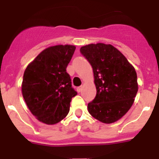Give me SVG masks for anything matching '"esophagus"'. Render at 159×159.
Segmentation results:
<instances>
[{
    "mask_svg": "<svg viewBox=\"0 0 159 159\" xmlns=\"http://www.w3.org/2000/svg\"><path fill=\"white\" fill-rule=\"evenodd\" d=\"M82 89L83 86H79V87H78V89H77V91H78V92H81V91H82Z\"/></svg>",
    "mask_w": 159,
    "mask_h": 159,
    "instance_id": "obj_1",
    "label": "esophagus"
}]
</instances>
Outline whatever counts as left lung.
Listing matches in <instances>:
<instances>
[{
    "label": "left lung",
    "mask_w": 159,
    "mask_h": 159,
    "mask_svg": "<svg viewBox=\"0 0 159 159\" xmlns=\"http://www.w3.org/2000/svg\"><path fill=\"white\" fill-rule=\"evenodd\" d=\"M80 51L92 67L97 91L88 105L89 112L101 122H115L134 103L139 89L135 69L111 44H90Z\"/></svg>",
    "instance_id": "1"
}]
</instances>
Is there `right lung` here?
<instances>
[{
	"label": "right lung",
	"mask_w": 159,
	"mask_h": 159,
	"mask_svg": "<svg viewBox=\"0 0 159 159\" xmlns=\"http://www.w3.org/2000/svg\"><path fill=\"white\" fill-rule=\"evenodd\" d=\"M75 48L70 44L47 48L25 70L22 95L32 115L44 124L54 125L64 119L77 94L66 71Z\"/></svg>",
	"instance_id": "add662e5"
}]
</instances>
